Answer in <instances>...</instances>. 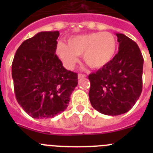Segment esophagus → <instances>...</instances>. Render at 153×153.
I'll use <instances>...</instances> for the list:
<instances>
[{
	"mask_svg": "<svg viewBox=\"0 0 153 153\" xmlns=\"http://www.w3.org/2000/svg\"><path fill=\"white\" fill-rule=\"evenodd\" d=\"M86 77V76L83 74H78V79H83V78Z\"/></svg>",
	"mask_w": 153,
	"mask_h": 153,
	"instance_id": "1",
	"label": "esophagus"
}]
</instances>
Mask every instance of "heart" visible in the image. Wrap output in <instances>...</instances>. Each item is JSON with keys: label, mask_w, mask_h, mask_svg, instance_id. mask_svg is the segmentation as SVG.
Returning <instances> with one entry per match:
<instances>
[{"label": "heart", "mask_w": 153, "mask_h": 153, "mask_svg": "<svg viewBox=\"0 0 153 153\" xmlns=\"http://www.w3.org/2000/svg\"><path fill=\"white\" fill-rule=\"evenodd\" d=\"M117 50L116 36L109 32H96L73 36L68 44L58 42L56 54L64 66L73 69L83 55V60L93 69L105 67L114 57Z\"/></svg>", "instance_id": "obj_1"}]
</instances>
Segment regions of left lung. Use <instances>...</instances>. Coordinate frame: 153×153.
<instances>
[{
  "mask_svg": "<svg viewBox=\"0 0 153 153\" xmlns=\"http://www.w3.org/2000/svg\"><path fill=\"white\" fill-rule=\"evenodd\" d=\"M119 51L105 67L89 75V97L97 111L108 116L127 113L140 98L143 89V57L137 44L116 33Z\"/></svg>",
  "mask_w": 153,
  "mask_h": 153,
  "instance_id": "left-lung-1",
  "label": "left lung"
}]
</instances>
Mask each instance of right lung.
<instances>
[{
    "instance_id": "obj_1",
    "label": "right lung",
    "mask_w": 153,
    "mask_h": 153,
    "mask_svg": "<svg viewBox=\"0 0 153 153\" xmlns=\"http://www.w3.org/2000/svg\"><path fill=\"white\" fill-rule=\"evenodd\" d=\"M59 31H42L24 40L12 63L16 99L29 116L52 118L68 106L77 74L63 67L56 55Z\"/></svg>"
}]
</instances>
